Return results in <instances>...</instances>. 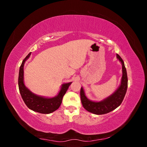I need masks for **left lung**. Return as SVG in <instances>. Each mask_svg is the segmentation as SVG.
Listing matches in <instances>:
<instances>
[{
  "mask_svg": "<svg viewBox=\"0 0 147 147\" xmlns=\"http://www.w3.org/2000/svg\"><path fill=\"white\" fill-rule=\"evenodd\" d=\"M117 57L122 64L123 76L121 85L113 94L100 102H93L87 98L84 94L83 88H81L80 97L82 103L83 107L88 112L96 115L105 114L117 109L122 103L127 88V75L123 60L118 54H117Z\"/></svg>",
  "mask_w": 147,
  "mask_h": 147,
  "instance_id": "obj_1",
  "label": "left lung"
}]
</instances>
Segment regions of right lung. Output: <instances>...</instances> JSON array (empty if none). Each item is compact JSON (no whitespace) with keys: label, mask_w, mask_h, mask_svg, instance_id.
<instances>
[{"label":"right lung","mask_w":147,"mask_h":147,"mask_svg":"<svg viewBox=\"0 0 147 147\" xmlns=\"http://www.w3.org/2000/svg\"><path fill=\"white\" fill-rule=\"evenodd\" d=\"M30 54L31 53H29V54H28V55L24 59L20 68L18 77L20 92L25 104L27 105L29 109L40 113H51L58 109L62 103L63 96L65 94L67 90H68L69 86L72 82L63 84L62 85L58 95L55 97H53V98H45V97L34 94L25 86L23 81L24 64L25 61L29 57Z\"/></svg>","instance_id":"add662e5"}]
</instances>
